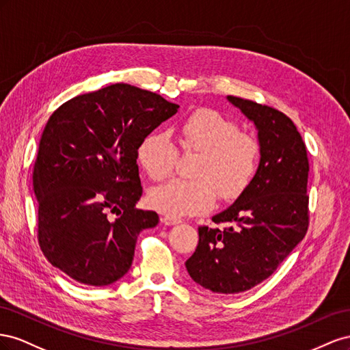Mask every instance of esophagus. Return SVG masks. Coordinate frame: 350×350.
I'll use <instances>...</instances> for the list:
<instances>
[{
  "instance_id": "obj_1",
  "label": "esophagus",
  "mask_w": 350,
  "mask_h": 350,
  "mask_svg": "<svg viewBox=\"0 0 350 350\" xmlns=\"http://www.w3.org/2000/svg\"><path fill=\"white\" fill-rule=\"evenodd\" d=\"M163 223H164L165 226H176V224H180L182 219H180V218H174V217L165 215V217H163Z\"/></svg>"
}]
</instances>
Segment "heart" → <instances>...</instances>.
Wrapping results in <instances>:
<instances>
[{
    "label": "heart",
    "mask_w": 350,
    "mask_h": 350,
    "mask_svg": "<svg viewBox=\"0 0 350 350\" xmlns=\"http://www.w3.org/2000/svg\"><path fill=\"white\" fill-rule=\"evenodd\" d=\"M183 152L198 154L193 178H173L149 192V204L168 217L209 211L219 196L233 201L252 183L261 159V144L252 133L239 131L232 118L211 108H199L178 127ZM178 151L167 132L148 133L137 146V161L154 180L173 173Z\"/></svg>",
    "instance_id": "heart-1"
}]
</instances>
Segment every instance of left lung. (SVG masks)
<instances>
[{
	"mask_svg": "<svg viewBox=\"0 0 350 350\" xmlns=\"http://www.w3.org/2000/svg\"><path fill=\"white\" fill-rule=\"evenodd\" d=\"M252 120L261 159L252 183L232 206L199 227V242L186 261L192 280L214 293L236 295L271 275L309 226V161L295 123L278 109L227 96Z\"/></svg>",
	"mask_w": 350,
	"mask_h": 350,
	"instance_id": "left-lung-1",
	"label": "left lung"
}]
</instances>
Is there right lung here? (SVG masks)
I'll list each match as a JSON object with an SVG mask.
<instances>
[{
  "mask_svg": "<svg viewBox=\"0 0 350 350\" xmlns=\"http://www.w3.org/2000/svg\"><path fill=\"white\" fill-rule=\"evenodd\" d=\"M177 108L161 95L116 83L70 99L49 117L33 167L38 242L77 283L122 278L139 233L158 224L155 211L136 208L137 146Z\"/></svg>",
  "mask_w": 350,
  "mask_h": 350,
  "instance_id": "right-lung-1",
  "label": "right lung"
}]
</instances>
